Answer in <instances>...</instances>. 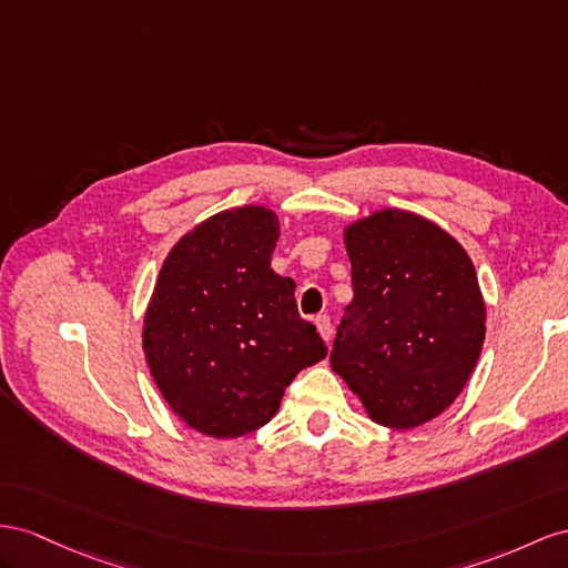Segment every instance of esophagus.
<instances>
[{"instance_id": "obj_1", "label": "esophagus", "mask_w": 568, "mask_h": 568, "mask_svg": "<svg viewBox=\"0 0 568 568\" xmlns=\"http://www.w3.org/2000/svg\"><path fill=\"white\" fill-rule=\"evenodd\" d=\"M314 324H316L318 333H322V338H324L326 343H331V338H333V324H331V316H326V314H318V316L314 318Z\"/></svg>"}]
</instances>
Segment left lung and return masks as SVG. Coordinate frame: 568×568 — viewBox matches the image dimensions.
I'll use <instances>...</instances> for the list:
<instances>
[{
	"label": "left lung",
	"mask_w": 568,
	"mask_h": 568,
	"mask_svg": "<svg viewBox=\"0 0 568 568\" xmlns=\"http://www.w3.org/2000/svg\"><path fill=\"white\" fill-rule=\"evenodd\" d=\"M353 302L331 367L374 423L413 429L442 415L470 379L485 302L463 246L425 217L386 209L345 230Z\"/></svg>",
	"instance_id": "left-lung-1"
}]
</instances>
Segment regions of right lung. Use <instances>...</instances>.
Instances as JSON below:
<instances>
[{"instance_id":"1","label":"right lung","mask_w":568,"mask_h":568,"mask_svg":"<svg viewBox=\"0 0 568 568\" xmlns=\"http://www.w3.org/2000/svg\"><path fill=\"white\" fill-rule=\"evenodd\" d=\"M278 217L223 211L172 246L143 322V351L170 408L201 434L264 427L285 386L326 357L297 312L295 283L271 268Z\"/></svg>"}]
</instances>
